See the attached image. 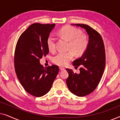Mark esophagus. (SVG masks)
<instances>
[{
  "mask_svg": "<svg viewBox=\"0 0 120 120\" xmlns=\"http://www.w3.org/2000/svg\"><path fill=\"white\" fill-rule=\"evenodd\" d=\"M60 70H64L65 69L64 68H62V67H60Z\"/></svg>",
  "mask_w": 120,
  "mask_h": 120,
  "instance_id": "34e87169",
  "label": "esophagus"
}]
</instances>
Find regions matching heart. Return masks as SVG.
<instances>
[{"label":"heart","instance_id":"heart-1","mask_svg":"<svg viewBox=\"0 0 120 120\" xmlns=\"http://www.w3.org/2000/svg\"><path fill=\"white\" fill-rule=\"evenodd\" d=\"M58 35L64 40L69 42L67 52H60L53 58V63L58 66H65L73 58L74 53L81 56L85 53L88 45L87 37L82 33L80 29L71 26H64L58 31ZM49 50L55 52L56 49L55 38L50 36L47 40Z\"/></svg>","mask_w":120,"mask_h":120}]
</instances>
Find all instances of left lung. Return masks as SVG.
<instances>
[{"mask_svg": "<svg viewBox=\"0 0 120 120\" xmlns=\"http://www.w3.org/2000/svg\"><path fill=\"white\" fill-rule=\"evenodd\" d=\"M72 25L85 29L89 40L85 53L73 62L75 68L80 67V73H74L71 69H66L69 74L66 83L71 93L83 97L92 92L99 84L105 66V47L100 34L90 26L84 24Z\"/></svg>", "mask_w": 120, "mask_h": 120, "instance_id": "1", "label": "left lung"}]
</instances>
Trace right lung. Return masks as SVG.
Here are the masks:
<instances>
[{
	"label": "right lung",
	"mask_w": 120,
	"mask_h": 120,
	"mask_svg": "<svg viewBox=\"0 0 120 120\" xmlns=\"http://www.w3.org/2000/svg\"><path fill=\"white\" fill-rule=\"evenodd\" d=\"M55 24L34 23L19 37L15 52V69L21 84L37 97L48 93L59 71L56 65L44 68L40 60L49 53L47 40Z\"/></svg>",
	"instance_id": "obj_1"
}]
</instances>
